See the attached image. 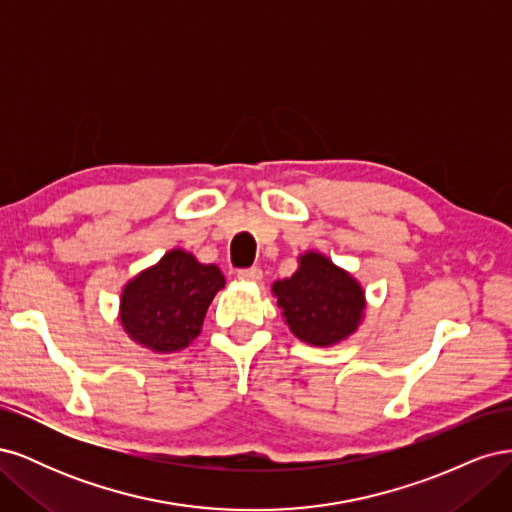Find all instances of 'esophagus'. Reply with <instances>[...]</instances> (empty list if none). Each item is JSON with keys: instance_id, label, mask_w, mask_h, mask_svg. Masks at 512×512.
Listing matches in <instances>:
<instances>
[{"instance_id": "34e87169", "label": "esophagus", "mask_w": 512, "mask_h": 512, "mask_svg": "<svg viewBox=\"0 0 512 512\" xmlns=\"http://www.w3.org/2000/svg\"><path fill=\"white\" fill-rule=\"evenodd\" d=\"M237 275H239V280H245V282H260L262 280V271L258 267L241 269Z\"/></svg>"}]
</instances>
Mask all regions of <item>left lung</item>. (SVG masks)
Wrapping results in <instances>:
<instances>
[{"instance_id":"obj_1","label":"left lung","mask_w":512,"mask_h":512,"mask_svg":"<svg viewBox=\"0 0 512 512\" xmlns=\"http://www.w3.org/2000/svg\"><path fill=\"white\" fill-rule=\"evenodd\" d=\"M273 294L290 331L312 346L342 342L359 327L365 309L361 284L316 252L303 254L297 273L275 282Z\"/></svg>"}]
</instances>
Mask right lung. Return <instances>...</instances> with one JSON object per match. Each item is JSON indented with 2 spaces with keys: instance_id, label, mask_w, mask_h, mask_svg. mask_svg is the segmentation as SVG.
<instances>
[{
  "instance_id": "obj_1",
  "label": "right lung",
  "mask_w": 512,
  "mask_h": 512,
  "mask_svg": "<svg viewBox=\"0 0 512 512\" xmlns=\"http://www.w3.org/2000/svg\"><path fill=\"white\" fill-rule=\"evenodd\" d=\"M224 275L183 250H170L156 267L136 275L121 292V324L153 352L183 350L200 333Z\"/></svg>"
}]
</instances>
